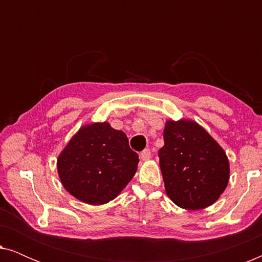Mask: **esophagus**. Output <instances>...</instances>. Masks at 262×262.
Wrapping results in <instances>:
<instances>
[{
	"instance_id": "obj_1",
	"label": "esophagus",
	"mask_w": 262,
	"mask_h": 262,
	"mask_svg": "<svg viewBox=\"0 0 262 262\" xmlns=\"http://www.w3.org/2000/svg\"><path fill=\"white\" fill-rule=\"evenodd\" d=\"M150 157H151V152H150L149 149L143 150V151L141 152V159L143 161H148V160H150Z\"/></svg>"
}]
</instances>
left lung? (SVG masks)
Returning <instances> with one entry per match:
<instances>
[{
    "label": "left lung",
    "mask_w": 262,
    "mask_h": 262,
    "mask_svg": "<svg viewBox=\"0 0 262 262\" xmlns=\"http://www.w3.org/2000/svg\"><path fill=\"white\" fill-rule=\"evenodd\" d=\"M160 167L167 195L185 210H202L220 199L230 178V164L216 139L192 119L167 120Z\"/></svg>",
    "instance_id": "left-lung-1"
}]
</instances>
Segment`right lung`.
Here are the masks:
<instances>
[{"instance_id": "right-lung-1", "label": "right lung", "mask_w": 262, "mask_h": 262, "mask_svg": "<svg viewBox=\"0 0 262 262\" xmlns=\"http://www.w3.org/2000/svg\"><path fill=\"white\" fill-rule=\"evenodd\" d=\"M138 162L125 132L102 121L78 128L58 155L57 171L63 187L77 200L103 205L126 187Z\"/></svg>"}]
</instances>
